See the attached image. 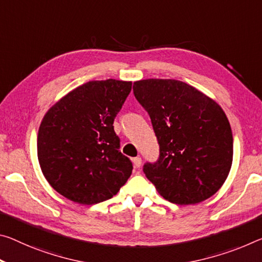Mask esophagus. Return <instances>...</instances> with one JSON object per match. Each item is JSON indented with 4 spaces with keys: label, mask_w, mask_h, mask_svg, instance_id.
Segmentation results:
<instances>
[{
    "label": "esophagus",
    "mask_w": 262,
    "mask_h": 262,
    "mask_svg": "<svg viewBox=\"0 0 262 262\" xmlns=\"http://www.w3.org/2000/svg\"><path fill=\"white\" fill-rule=\"evenodd\" d=\"M133 163H134V165H135V168H140L141 167V164H142V160H141V157H134V159H133Z\"/></svg>",
    "instance_id": "esophagus-1"
}]
</instances>
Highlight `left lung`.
<instances>
[{
	"label": "left lung",
	"mask_w": 262,
	"mask_h": 262,
	"mask_svg": "<svg viewBox=\"0 0 262 262\" xmlns=\"http://www.w3.org/2000/svg\"><path fill=\"white\" fill-rule=\"evenodd\" d=\"M151 120L159 159L143 172L164 199L196 204L221 189L233 159L230 122L217 102L173 79H146L133 86Z\"/></svg>",
	"instance_id": "obj_1"
}]
</instances>
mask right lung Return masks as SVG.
Instances as JSON below:
<instances>
[{"instance_id":"obj_1","label":"right lung","mask_w":262,"mask_h":262,"mask_svg":"<svg viewBox=\"0 0 262 262\" xmlns=\"http://www.w3.org/2000/svg\"><path fill=\"white\" fill-rule=\"evenodd\" d=\"M130 81H89L53 105L40 123L37 154L45 178L61 196L92 205L118 193L132 175L114 119Z\"/></svg>"}]
</instances>
